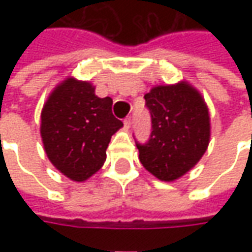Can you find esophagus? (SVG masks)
Instances as JSON below:
<instances>
[{
	"mask_svg": "<svg viewBox=\"0 0 252 252\" xmlns=\"http://www.w3.org/2000/svg\"><path fill=\"white\" fill-rule=\"evenodd\" d=\"M132 126V117L129 116V117H126V120H124V126H126V129H129Z\"/></svg>",
	"mask_w": 252,
	"mask_h": 252,
	"instance_id": "1",
	"label": "esophagus"
}]
</instances>
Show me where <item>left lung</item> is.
Listing matches in <instances>:
<instances>
[{
    "mask_svg": "<svg viewBox=\"0 0 252 252\" xmlns=\"http://www.w3.org/2000/svg\"><path fill=\"white\" fill-rule=\"evenodd\" d=\"M151 115L147 143L136 142L139 159L160 181H175L205 154L211 123L202 95L188 82L155 86L144 95Z\"/></svg>",
    "mask_w": 252,
    "mask_h": 252,
    "instance_id": "1",
    "label": "left lung"
}]
</instances>
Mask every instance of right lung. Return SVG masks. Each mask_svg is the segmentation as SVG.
<instances>
[{
  "mask_svg": "<svg viewBox=\"0 0 252 252\" xmlns=\"http://www.w3.org/2000/svg\"><path fill=\"white\" fill-rule=\"evenodd\" d=\"M110 97L99 98L86 81L67 78L54 89L41 110L44 151L67 178L82 182L106 159L113 133L123 126L112 113Z\"/></svg>",
  "mask_w": 252,
  "mask_h": 252,
  "instance_id": "obj_1",
  "label": "right lung"
}]
</instances>
